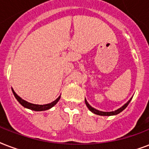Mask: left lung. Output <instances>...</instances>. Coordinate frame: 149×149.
Returning <instances> with one entry per match:
<instances>
[{
    "instance_id": "left-lung-1",
    "label": "left lung",
    "mask_w": 149,
    "mask_h": 149,
    "mask_svg": "<svg viewBox=\"0 0 149 149\" xmlns=\"http://www.w3.org/2000/svg\"><path fill=\"white\" fill-rule=\"evenodd\" d=\"M132 97L131 98V99L128 100V101L126 103V104H125L124 105H123L121 107H120V108H118V110H116V111H110V112H105V111H98V110H97V109L93 108V107H91L90 104H89V103L87 102V100H86V99H85V104H86V107H88V109L90 110V111L92 112V113H95V114H97V115H100V116H112V115H117V114H118L119 113H120L121 111H123L124 110H125L126 107H127V105L129 104L130 101L132 100Z\"/></svg>"
}]
</instances>
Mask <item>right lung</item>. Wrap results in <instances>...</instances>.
I'll return each mask as SVG.
<instances>
[{"mask_svg":"<svg viewBox=\"0 0 149 149\" xmlns=\"http://www.w3.org/2000/svg\"><path fill=\"white\" fill-rule=\"evenodd\" d=\"M11 89H12V92L13 93H14V95H15V98L17 99V101L19 102L22 106L24 107H25V108L30 109V110H32V111H46V110H49V109L52 108V107L55 106V105L58 103V101L59 100L61 97L60 95L58 98H57V99L55 100L52 102V103H49V104H43V105H42V104H31V103H29V102L26 101V100H24L22 99V97H20L19 96L15 93V91L13 90V88Z\"/></svg>","mask_w":149,"mask_h":149,"instance_id":"add662e5","label":"right lung"}]
</instances>
